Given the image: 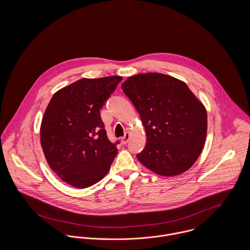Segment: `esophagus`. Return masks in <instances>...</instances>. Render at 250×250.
<instances>
[{
  "label": "esophagus",
  "instance_id": "esophagus-1",
  "mask_svg": "<svg viewBox=\"0 0 250 250\" xmlns=\"http://www.w3.org/2000/svg\"><path fill=\"white\" fill-rule=\"evenodd\" d=\"M129 140H130V135L129 134H125V136L121 139V143L122 144H126V143H128Z\"/></svg>",
  "mask_w": 250,
  "mask_h": 250
}]
</instances>
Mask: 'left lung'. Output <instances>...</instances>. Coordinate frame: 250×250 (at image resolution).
Returning <instances> with one entry per match:
<instances>
[{
  "mask_svg": "<svg viewBox=\"0 0 250 250\" xmlns=\"http://www.w3.org/2000/svg\"><path fill=\"white\" fill-rule=\"evenodd\" d=\"M121 87L146 132L138 160L162 176H176L190 168L205 144L207 111L188 85L168 75L146 73L129 77Z\"/></svg>",
  "mask_w": 250,
  "mask_h": 250,
  "instance_id": "1",
  "label": "left lung"
}]
</instances>
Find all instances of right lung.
Wrapping results in <instances>:
<instances>
[{
    "label": "right lung",
    "instance_id": "obj_1",
    "mask_svg": "<svg viewBox=\"0 0 250 250\" xmlns=\"http://www.w3.org/2000/svg\"><path fill=\"white\" fill-rule=\"evenodd\" d=\"M122 80L120 76L83 78L52 97L40 127L46 161L57 175L78 188L105 177L118 142L107 139L100 109Z\"/></svg>",
    "mask_w": 250,
    "mask_h": 250
}]
</instances>
